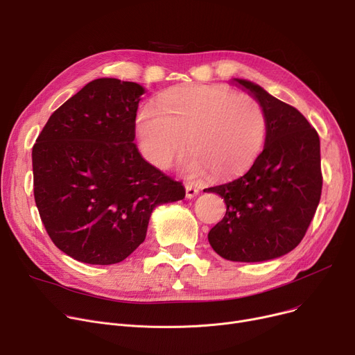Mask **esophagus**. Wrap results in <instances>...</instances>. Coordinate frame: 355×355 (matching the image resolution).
Listing matches in <instances>:
<instances>
[{"label": "esophagus", "mask_w": 355, "mask_h": 355, "mask_svg": "<svg viewBox=\"0 0 355 355\" xmlns=\"http://www.w3.org/2000/svg\"><path fill=\"white\" fill-rule=\"evenodd\" d=\"M198 194V189L193 187V185H185V197L187 198H194Z\"/></svg>", "instance_id": "esophagus-1"}]
</instances>
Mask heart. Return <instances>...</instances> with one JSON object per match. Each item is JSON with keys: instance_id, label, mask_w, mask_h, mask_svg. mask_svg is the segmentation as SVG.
I'll use <instances>...</instances> for the list:
<instances>
[{"instance_id": "b5f03b06", "label": "heart", "mask_w": 355, "mask_h": 355, "mask_svg": "<svg viewBox=\"0 0 355 355\" xmlns=\"http://www.w3.org/2000/svg\"><path fill=\"white\" fill-rule=\"evenodd\" d=\"M135 129L145 157L165 168L184 151L190 177L207 171L217 178L239 175L257 159L268 135L263 106L249 95L209 85L180 86L144 105Z\"/></svg>"}]
</instances>
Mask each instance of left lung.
Masks as SVG:
<instances>
[{
    "mask_svg": "<svg viewBox=\"0 0 355 355\" xmlns=\"http://www.w3.org/2000/svg\"><path fill=\"white\" fill-rule=\"evenodd\" d=\"M234 82L263 106L268 135L246 174L204 190L227 207L209 241L227 260L263 262L293 250L311 225L322 191L320 137L296 107L249 80Z\"/></svg>",
    "mask_w": 355,
    "mask_h": 355,
    "instance_id": "8db88e82",
    "label": "left lung"
}]
</instances>
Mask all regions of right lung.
Returning a JSON list of instances; mask_svg holds the SVG:
<instances>
[{
  "label": "right lung",
  "instance_id": "1",
  "mask_svg": "<svg viewBox=\"0 0 355 355\" xmlns=\"http://www.w3.org/2000/svg\"><path fill=\"white\" fill-rule=\"evenodd\" d=\"M144 92L93 80L53 112L33 146L35 206L53 243L79 262H122L145 240L153 210L185 197L134 144Z\"/></svg>",
  "mask_w": 355,
  "mask_h": 355
}]
</instances>
